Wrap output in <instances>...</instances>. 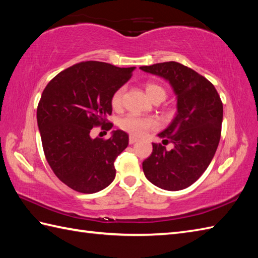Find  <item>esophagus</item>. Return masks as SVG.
<instances>
[{
    "instance_id": "obj_1",
    "label": "esophagus",
    "mask_w": 258,
    "mask_h": 258,
    "mask_svg": "<svg viewBox=\"0 0 258 258\" xmlns=\"http://www.w3.org/2000/svg\"><path fill=\"white\" fill-rule=\"evenodd\" d=\"M139 140L136 139V138H134V136H130V140H128V142H130V144H134V143H136V142H138Z\"/></svg>"
}]
</instances>
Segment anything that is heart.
Instances as JSON below:
<instances>
[{
  "label": "heart",
  "mask_w": 258,
  "mask_h": 258,
  "mask_svg": "<svg viewBox=\"0 0 258 258\" xmlns=\"http://www.w3.org/2000/svg\"><path fill=\"white\" fill-rule=\"evenodd\" d=\"M125 89L118 87V89L114 92L111 98V104L114 108H119L122 105V98L124 94ZM145 91L146 94L152 101L156 100V98H165L166 91L164 90V87L158 85L153 82H149L145 84ZM157 126V120L154 117L151 116H141L138 114H127L124 117L120 118L119 120V127L125 132L132 134L134 136H143L149 131L155 128Z\"/></svg>",
  "instance_id": "b5f03b06"
}]
</instances>
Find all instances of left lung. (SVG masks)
<instances>
[{
	"label": "left lung",
	"mask_w": 258,
	"mask_h": 258,
	"mask_svg": "<svg viewBox=\"0 0 258 258\" xmlns=\"http://www.w3.org/2000/svg\"><path fill=\"white\" fill-rule=\"evenodd\" d=\"M168 81L177 98L172 123L158 134L167 151L153 143V152L143 162V171L152 184L166 190L188 187L212 162L221 139L223 103L215 87L194 70L177 62L140 68Z\"/></svg>",
	"instance_id": "obj_1"
}]
</instances>
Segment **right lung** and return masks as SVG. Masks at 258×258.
I'll return each instance as SVG.
<instances>
[{
    "mask_svg": "<svg viewBox=\"0 0 258 258\" xmlns=\"http://www.w3.org/2000/svg\"><path fill=\"white\" fill-rule=\"evenodd\" d=\"M135 68L87 61L50 81L37 105V125L48 165L58 179L84 194L100 191L115 178L114 161L128 145L124 131L108 140L92 139L95 126L111 130V98Z\"/></svg>",
    "mask_w": 258,
    "mask_h": 258,
    "instance_id": "1",
    "label": "right lung"
}]
</instances>
